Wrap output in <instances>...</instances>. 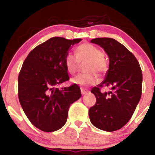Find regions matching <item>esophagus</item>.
Wrapping results in <instances>:
<instances>
[{"label": "esophagus", "mask_w": 155, "mask_h": 155, "mask_svg": "<svg viewBox=\"0 0 155 155\" xmlns=\"http://www.w3.org/2000/svg\"><path fill=\"white\" fill-rule=\"evenodd\" d=\"M81 92L82 95H85V94H87V92H89V90L85 88H81Z\"/></svg>", "instance_id": "34e87169"}]
</instances>
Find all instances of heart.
Returning a JSON list of instances; mask_svg holds the SVG:
<instances>
[{
  "label": "heart",
  "mask_w": 155,
  "mask_h": 155,
  "mask_svg": "<svg viewBox=\"0 0 155 155\" xmlns=\"http://www.w3.org/2000/svg\"><path fill=\"white\" fill-rule=\"evenodd\" d=\"M87 74H79L71 79L73 84L87 87L95 84L98 81L97 74H102L107 69V62L102 51L90 43H84L76 48V55L69 52L65 55V65L71 74H74L79 70L80 63H86Z\"/></svg>",
  "instance_id": "b5f03b06"
}]
</instances>
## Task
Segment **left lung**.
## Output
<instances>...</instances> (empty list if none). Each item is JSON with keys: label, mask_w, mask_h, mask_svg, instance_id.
Listing matches in <instances>:
<instances>
[{"label": "left lung", "mask_w": 155, "mask_h": 155, "mask_svg": "<svg viewBox=\"0 0 155 155\" xmlns=\"http://www.w3.org/2000/svg\"><path fill=\"white\" fill-rule=\"evenodd\" d=\"M91 42L104 48L109 68L104 81L91 90L96 103L89 109V117L97 128L112 132L125 125L136 110L141 96L142 71L136 57L115 39L97 38ZM102 87L112 91L101 93Z\"/></svg>", "instance_id": "8db88e82"}]
</instances>
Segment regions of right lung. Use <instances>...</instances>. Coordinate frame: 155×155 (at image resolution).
Listing matches in <instances>:
<instances>
[{
  "label": "right lung",
  "mask_w": 155,
  "mask_h": 155,
  "mask_svg": "<svg viewBox=\"0 0 155 155\" xmlns=\"http://www.w3.org/2000/svg\"><path fill=\"white\" fill-rule=\"evenodd\" d=\"M81 41L53 37L35 47L22 64L18 76L19 103L30 122L44 132L63 127L69 107L81 97L75 84L61 90L57 87L69 80L65 55Z\"/></svg>",
  "instance_id": "add662e5"
}]
</instances>
